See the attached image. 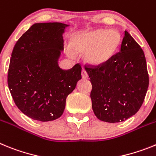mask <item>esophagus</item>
I'll return each mask as SVG.
<instances>
[{
    "label": "esophagus",
    "mask_w": 156,
    "mask_h": 156,
    "mask_svg": "<svg viewBox=\"0 0 156 156\" xmlns=\"http://www.w3.org/2000/svg\"><path fill=\"white\" fill-rule=\"evenodd\" d=\"M82 78H88V74H87V72H86V70H82Z\"/></svg>",
    "instance_id": "34e87169"
}]
</instances>
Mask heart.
Wrapping results in <instances>:
<instances>
[{"label":"heart","instance_id":"obj_1","mask_svg":"<svg viewBox=\"0 0 156 156\" xmlns=\"http://www.w3.org/2000/svg\"><path fill=\"white\" fill-rule=\"evenodd\" d=\"M121 43L122 36L117 30L96 29L75 34L70 46L74 52H87L86 59L90 64L101 66L113 58Z\"/></svg>","mask_w":156,"mask_h":156}]
</instances>
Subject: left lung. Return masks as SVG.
Segmentation results:
<instances>
[{
  "instance_id": "8db88e82",
  "label": "left lung",
  "mask_w": 156,
  "mask_h": 156,
  "mask_svg": "<svg viewBox=\"0 0 156 156\" xmlns=\"http://www.w3.org/2000/svg\"><path fill=\"white\" fill-rule=\"evenodd\" d=\"M86 70L93 86L90 97L97 119L120 122L139 111L149 79L143 50L127 31L120 52L105 64L86 67Z\"/></svg>"
}]
</instances>
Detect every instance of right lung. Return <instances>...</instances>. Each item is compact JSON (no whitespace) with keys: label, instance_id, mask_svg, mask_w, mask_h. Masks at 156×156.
Returning <instances> with one entry per match:
<instances>
[{"label":"right lung","instance_id":"obj_1","mask_svg":"<svg viewBox=\"0 0 156 156\" xmlns=\"http://www.w3.org/2000/svg\"><path fill=\"white\" fill-rule=\"evenodd\" d=\"M68 24L34 23L17 41L10 59L8 85L14 102L24 115L48 122L63 115L67 96L82 78V67H59L63 34Z\"/></svg>","mask_w":156,"mask_h":156}]
</instances>
